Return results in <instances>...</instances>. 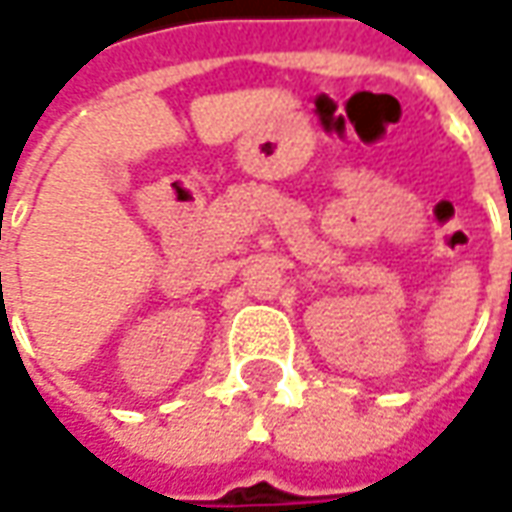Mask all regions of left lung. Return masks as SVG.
Listing matches in <instances>:
<instances>
[{"label":"left lung","mask_w":512,"mask_h":512,"mask_svg":"<svg viewBox=\"0 0 512 512\" xmlns=\"http://www.w3.org/2000/svg\"><path fill=\"white\" fill-rule=\"evenodd\" d=\"M510 238H512V229H510Z\"/></svg>","instance_id":"1"}]
</instances>
